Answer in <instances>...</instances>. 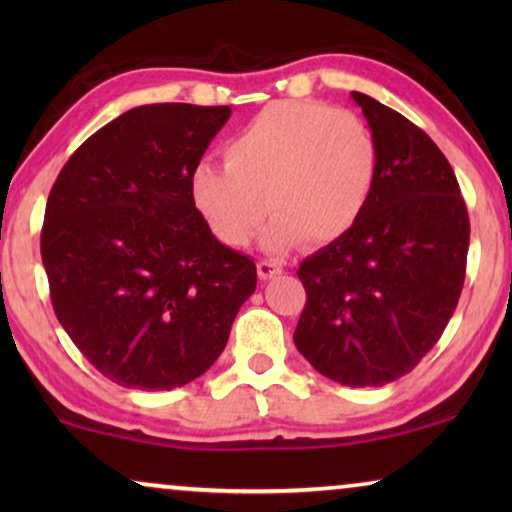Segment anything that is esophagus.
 I'll list each match as a JSON object with an SVG mask.
<instances>
[{"mask_svg": "<svg viewBox=\"0 0 512 512\" xmlns=\"http://www.w3.org/2000/svg\"><path fill=\"white\" fill-rule=\"evenodd\" d=\"M282 272V265H279L277 261H261L258 263V277L261 279H272L275 275H279Z\"/></svg>", "mask_w": 512, "mask_h": 512, "instance_id": "34e87169", "label": "esophagus"}]
</instances>
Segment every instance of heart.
<instances>
[{
    "mask_svg": "<svg viewBox=\"0 0 512 512\" xmlns=\"http://www.w3.org/2000/svg\"><path fill=\"white\" fill-rule=\"evenodd\" d=\"M223 158L226 165L193 170L195 209L230 247H244L270 209L261 237L270 251L345 235L380 172L373 130L356 114L310 100L268 104L228 139Z\"/></svg>",
    "mask_w": 512,
    "mask_h": 512,
    "instance_id": "1",
    "label": "heart"
}]
</instances>
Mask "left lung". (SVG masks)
I'll return each mask as SVG.
<instances>
[{
  "label": "left lung",
  "instance_id": "obj_1",
  "mask_svg": "<svg viewBox=\"0 0 512 512\" xmlns=\"http://www.w3.org/2000/svg\"><path fill=\"white\" fill-rule=\"evenodd\" d=\"M380 149L366 209L345 235L307 256L293 333L317 373L345 387H384L422 361L459 303L471 223L450 163L424 130L352 93Z\"/></svg>",
  "mask_w": 512,
  "mask_h": 512
}]
</instances>
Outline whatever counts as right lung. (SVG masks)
<instances>
[{
	"instance_id": "1",
	"label": "right lung",
	"mask_w": 512,
	"mask_h": 512,
	"mask_svg": "<svg viewBox=\"0 0 512 512\" xmlns=\"http://www.w3.org/2000/svg\"><path fill=\"white\" fill-rule=\"evenodd\" d=\"M233 111L144 104L88 137L41 230L55 317L121 387H184L219 359L256 265L212 235L191 174Z\"/></svg>"
}]
</instances>
